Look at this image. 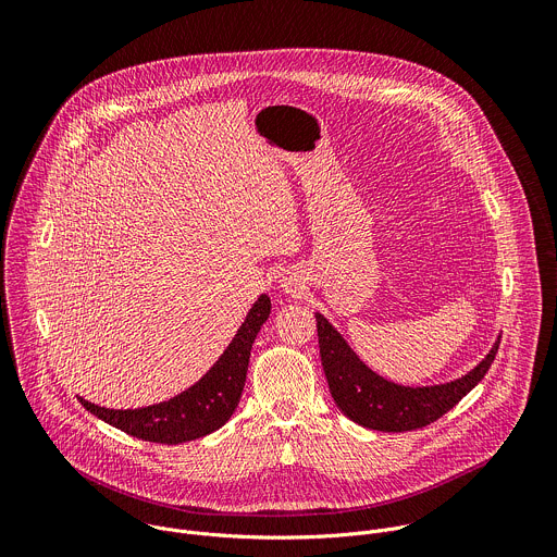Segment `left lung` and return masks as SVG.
Masks as SVG:
<instances>
[{
    "mask_svg": "<svg viewBox=\"0 0 557 557\" xmlns=\"http://www.w3.org/2000/svg\"><path fill=\"white\" fill-rule=\"evenodd\" d=\"M322 366L337 408L355 423L379 432H410L447 414L462 396L479 385L496 359L500 339L490 355L465 376L428 387L396 385L372 372L329 324L314 312Z\"/></svg>",
    "mask_w": 557,
    "mask_h": 557,
    "instance_id": "1",
    "label": "left lung"
}]
</instances>
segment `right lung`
Listing matches in <instances>:
<instances>
[{
	"mask_svg": "<svg viewBox=\"0 0 557 557\" xmlns=\"http://www.w3.org/2000/svg\"><path fill=\"white\" fill-rule=\"evenodd\" d=\"M269 312L271 299L262 295L213 368L170 401L138 410H108L88 404L82 396L78 401L101 421L143 441L178 445L202 438L222 428L240 404L251 348Z\"/></svg>",
	"mask_w": 557,
	"mask_h": 557,
	"instance_id": "obj_1",
	"label": "right lung"
}]
</instances>
